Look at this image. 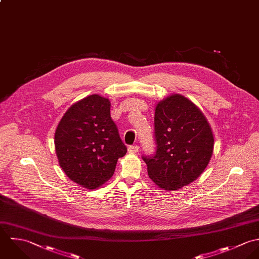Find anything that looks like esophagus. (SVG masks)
<instances>
[{
	"instance_id": "34e87169",
	"label": "esophagus",
	"mask_w": 259,
	"mask_h": 259,
	"mask_svg": "<svg viewBox=\"0 0 259 259\" xmlns=\"http://www.w3.org/2000/svg\"><path fill=\"white\" fill-rule=\"evenodd\" d=\"M139 151V146L138 145H131L128 147V152L131 154H135Z\"/></svg>"
}]
</instances>
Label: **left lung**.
I'll list each match as a JSON object with an SVG mask.
<instances>
[{
  "mask_svg": "<svg viewBox=\"0 0 259 259\" xmlns=\"http://www.w3.org/2000/svg\"><path fill=\"white\" fill-rule=\"evenodd\" d=\"M155 153L143 155L149 177L160 188L177 190L206 168L214 138L203 113L179 94L157 104L154 117Z\"/></svg>",
  "mask_w": 259,
  "mask_h": 259,
  "instance_id": "8db88e82",
  "label": "left lung"
}]
</instances>
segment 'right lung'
<instances>
[{"label":"right lung","instance_id":"1","mask_svg":"<svg viewBox=\"0 0 259 259\" xmlns=\"http://www.w3.org/2000/svg\"><path fill=\"white\" fill-rule=\"evenodd\" d=\"M110 101L90 95L72 105L55 133L61 168L77 184L96 189L114 174L117 161L126 154L118 128L111 118Z\"/></svg>","mask_w":259,"mask_h":259}]
</instances>
